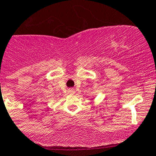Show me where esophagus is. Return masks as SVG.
Listing matches in <instances>:
<instances>
[{"instance_id": "1", "label": "esophagus", "mask_w": 156, "mask_h": 156, "mask_svg": "<svg viewBox=\"0 0 156 156\" xmlns=\"http://www.w3.org/2000/svg\"><path fill=\"white\" fill-rule=\"evenodd\" d=\"M70 92H71V94H74L75 93V90H74V89H71V90H70Z\"/></svg>"}]
</instances>
